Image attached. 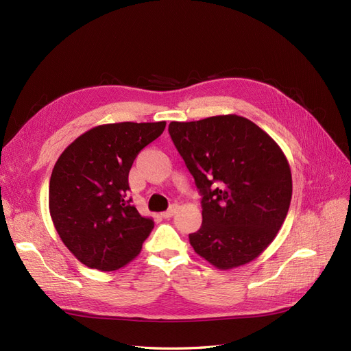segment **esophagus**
Returning <instances> with one entry per match:
<instances>
[{"instance_id":"1","label":"esophagus","mask_w":351,"mask_h":351,"mask_svg":"<svg viewBox=\"0 0 351 351\" xmlns=\"http://www.w3.org/2000/svg\"><path fill=\"white\" fill-rule=\"evenodd\" d=\"M176 210H178V205H172V206H171V208H169L167 211L162 213V217H163V218H172V217L175 215Z\"/></svg>"}]
</instances>
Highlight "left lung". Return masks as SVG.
Returning <instances> with one entry per match:
<instances>
[{
	"instance_id": "8db88e82",
	"label": "left lung",
	"mask_w": 351,
	"mask_h": 351,
	"mask_svg": "<svg viewBox=\"0 0 351 351\" xmlns=\"http://www.w3.org/2000/svg\"><path fill=\"white\" fill-rule=\"evenodd\" d=\"M169 134L202 197V226L189 234L193 250L218 269L254 261L289 210L287 156L261 127L236 114L172 121Z\"/></svg>"
}]
</instances>
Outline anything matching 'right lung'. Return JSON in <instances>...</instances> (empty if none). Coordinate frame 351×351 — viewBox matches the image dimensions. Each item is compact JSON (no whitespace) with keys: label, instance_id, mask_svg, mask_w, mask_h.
<instances>
[{"label":"right lung","instance_id":"add662e5","mask_svg":"<svg viewBox=\"0 0 351 351\" xmlns=\"http://www.w3.org/2000/svg\"><path fill=\"white\" fill-rule=\"evenodd\" d=\"M165 127V121L98 125L60 154L50 176L49 210L63 244L85 266L112 271L140 253L154 223L132 205L128 172Z\"/></svg>","mask_w":351,"mask_h":351}]
</instances>
